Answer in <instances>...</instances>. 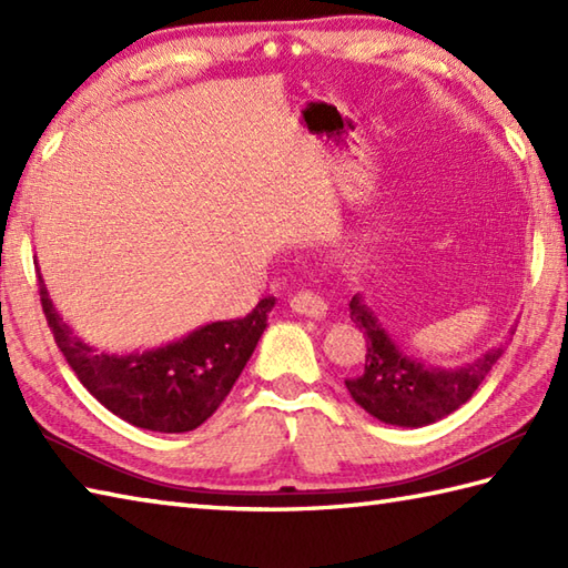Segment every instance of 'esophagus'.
Instances as JSON below:
<instances>
[{"instance_id":"34e87169","label":"esophagus","mask_w":568,"mask_h":568,"mask_svg":"<svg viewBox=\"0 0 568 568\" xmlns=\"http://www.w3.org/2000/svg\"><path fill=\"white\" fill-rule=\"evenodd\" d=\"M291 307L297 312V315L303 317H312V320H322L327 315V303L315 293L310 291H300L291 297Z\"/></svg>"}]
</instances>
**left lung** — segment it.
Segmentation results:
<instances>
[{
  "mask_svg": "<svg viewBox=\"0 0 568 568\" xmlns=\"http://www.w3.org/2000/svg\"><path fill=\"white\" fill-rule=\"evenodd\" d=\"M348 315L358 329H364L366 364L344 383L356 405L385 425L425 427L452 415L470 400L503 354V346H498L456 368L425 366L390 339L358 295L348 303Z\"/></svg>",
  "mask_w": 568,
  "mask_h": 568,
  "instance_id": "1",
  "label": "left lung"
}]
</instances>
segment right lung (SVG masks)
<instances>
[{"mask_svg": "<svg viewBox=\"0 0 568 568\" xmlns=\"http://www.w3.org/2000/svg\"><path fill=\"white\" fill-rule=\"evenodd\" d=\"M41 307L68 366L90 395L141 429L178 434L200 427L224 403L268 322L275 297L244 320L212 322L183 339L129 356L98 354L58 315L39 273Z\"/></svg>", "mask_w": 568, "mask_h": 568, "instance_id": "1", "label": "right lung"}]
</instances>
